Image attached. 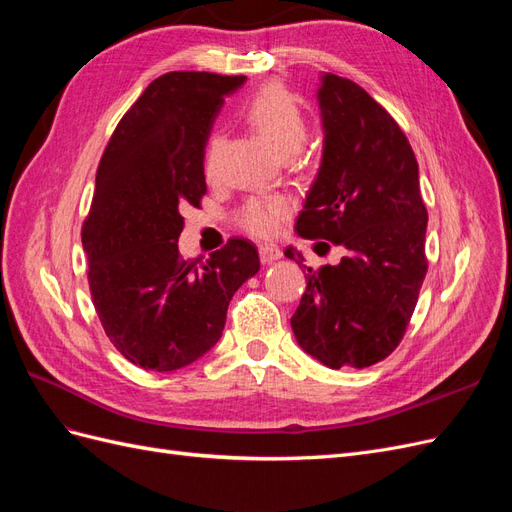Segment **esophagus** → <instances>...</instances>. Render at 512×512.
Instances as JSON below:
<instances>
[{
	"label": "esophagus",
	"instance_id": "1",
	"mask_svg": "<svg viewBox=\"0 0 512 512\" xmlns=\"http://www.w3.org/2000/svg\"><path fill=\"white\" fill-rule=\"evenodd\" d=\"M258 252H260V260L262 262H273V260H277V258H282V250H280V245H275V243H262L260 247H258Z\"/></svg>",
	"mask_w": 512,
	"mask_h": 512
}]
</instances>
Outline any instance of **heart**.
<instances>
[{"label": "heart", "instance_id": "heart-1", "mask_svg": "<svg viewBox=\"0 0 512 512\" xmlns=\"http://www.w3.org/2000/svg\"><path fill=\"white\" fill-rule=\"evenodd\" d=\"M245 117L252 128L265 138V141L288 158L297 153L309 134V121L301 104L290 91L280 83H269L260 87L245 106ZM222 149V134L215 132L209 136L205 149V175L213 177L218 173V160ZM292 211V200L284 194H262L245 200L239 211V224L254 237H273L284 226Z\"/></svg>", "mask_w": 512, "mask_h": 512}]
</instances>
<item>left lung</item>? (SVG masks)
Here are the masks:
<instances>
[{
	"instance_id": "left-lung-1",
	"label": "left lung",
	"mask_w": 512,
	"mask_h": 512,
	"mask_svg": "<svg viewBox=\"0 0 512 512\" xmlns=\"http://www.w3.org/2000/svg\"><path fill=\"white\" fill-rule=\"evenodd\" d=\"M318 100L324 156L297 232L342 245L346 256L318 271L307 267L290 324L320 363L363 369L406 335L427 275V207L408 136L382 104L337 74L322 76ZM284 254L299 258L294 247Z\"/></svg>"
}]
</instances>
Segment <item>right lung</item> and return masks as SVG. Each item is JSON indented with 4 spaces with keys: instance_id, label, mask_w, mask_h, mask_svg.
<instances>
[{
    "instance_id": "1",
    "label": "right lung",
    "mask_w": 512,
    "mask_h": 512,
    "mask_svg": "<svg viewBox=\"0 0 512 512\" xmlns=\"http://www.w3.org/2000/svg\"><path fill=\"white\" fill-rule=\"evenodd\" d=\"M243 76L166 72L108 141L81 228L91 301L111 344L134 365L173 371L222 337L232 294L258 273L252 241L232 237L205 265L183 260L181 211L207 194L205 145Z\"/></svg>"
}]
</instances>
